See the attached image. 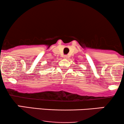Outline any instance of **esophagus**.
<instances>
[{
  "label": "esophagus",
  "mask_w": 124,
  "mask_h": 124,
  "mask_svg": "<svg viewBox=\"0 0 124 124\" xmlns=\"http://www.w3.org/2000/svg\"><path fill=\"white\" fill-rule=\"evenodd\" d=\"M68 58V55H64V56H63V58H65V59H67V58Z\"/></svg>",
  "instance_id": "1"
}]
</instances>
